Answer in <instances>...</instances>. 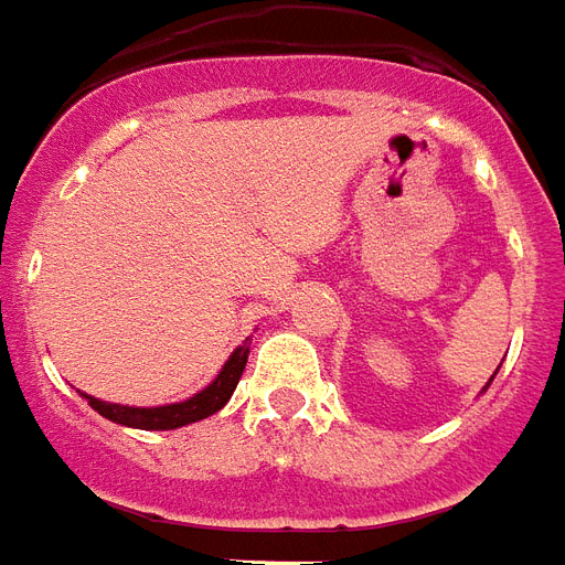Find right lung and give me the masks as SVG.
Instances as JSON below:
<instances>
[{"label":"right lung","mask_w":565,"mask_h":565,"mask_svg":"<svg viewBox=\"0 0 565 565\" xmlns=\"http://www.w3.org/2000/svg\"><path fill=\"white\" fill-rule=\"evenodd\" d=\"M246 355H249V345L243 343L241 349H234V355L228 358V364L222 367V373L207 388L195 394L192 401L171 403V406H156V409H135V406H119V403H105L96 401L86 394L89 406L96 409L98 415H105L108 422L126 424V427H138V430H174V427H183V424L201 422L207 415L220 413L225 403L232 401L234 388L243 376V367H246Z\"/></svg>","instance_id":"add662e5"}]
</instances>
